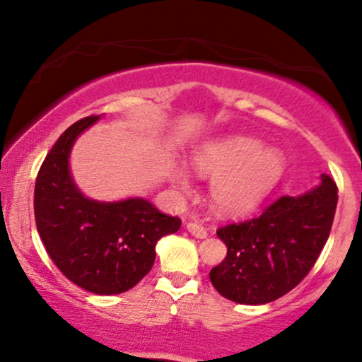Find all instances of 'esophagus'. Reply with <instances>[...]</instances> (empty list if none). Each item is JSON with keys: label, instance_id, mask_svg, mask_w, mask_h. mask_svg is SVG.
<instances>
[{"label": "esophagus", "instance_id": "obj_1", "mask_svg": "<svg viewBox=\"0 0 362 362\" xmlns=\"http://www.w3.org/2000/svg\"><path fill=\"white\" fill-rule=\"evenodd\" d=\"M185 228H187V231H189L190 235L195 236V238H206V236H207V230L204 226H202L201 223H197V221H189L185 224Z\"/></svg>", "mask_w": 362, "mask_h": 362}]
</instances>
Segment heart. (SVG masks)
<instances>
[{
    "label": "heart",
    "instance_id": "heart-1",
    "mask_svg": "<svg viewBox=\"0 0 362 362\" xmlns=\"http://www.w3.org/2000/svg\"><path fill=\"white\" fill-rule=\"evenodd\" d=\"M194 167L202 177L214 178L211 197L223 214H245L252 211L279 182L286 160L281 151L262 149L260 141L247 136L204 144L194 156ZM173 180L180 189L190 187L189 175L175 170Z\"/></svg>",
    "mask_w": 362,
    "mask_h": 362
}]
</instances>
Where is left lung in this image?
I'll use <instances>...</instances> for the list:
<instances>
[{
  "label": "left lung",
  "instance_id": "1",
  "mask_svg": "<svg viewBox=\"0 0 362 362\" xmlns=\"http://www.w3.org/2000/svg\"><path fill=\"white\" fill-rule=\"evenodd\" d=\"M337 199L335 182L322 175L317 189L282 195L257 218L218 228L228 253L209 272L216 291L240 305H265L296 288L325 247Z\"/></svg>",
  "mask_w": 362,
  "mask_h": 362
}]
</instances>
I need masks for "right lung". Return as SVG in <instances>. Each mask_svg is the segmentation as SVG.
Returning <instances> with one entry per match:
<instances>
[{"mask_svg": "<svg viewBox=\"0 0 362 362\" xmlns=\"http://www.w3.org/2000/svg\"><path fill=\"white\" fill-rule=\"evenodd\" d=\"M98 119L74 122L47 153L37 173L34 213L45 252L69 281L95 294H119L151 271L156 242L180 230L182 221L144 199L83 197L69 175L68 156L74 139Z\"/></svg>", "mask_w": 362, "mask_h": 362, "instance_id": "obj_1", "label": "right lung"}]
</instances>
